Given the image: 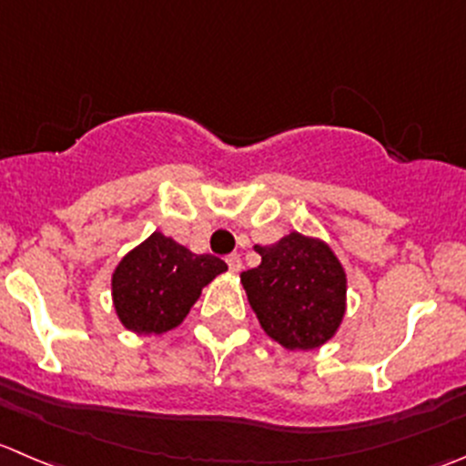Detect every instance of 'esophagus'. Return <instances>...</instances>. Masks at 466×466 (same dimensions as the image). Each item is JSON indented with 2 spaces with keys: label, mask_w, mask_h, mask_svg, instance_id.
<instances>
[{
  "label": "esophagus",
  "mask_w": 466,
  "mask_h": 466,
  "mask_svg": "<svg viewBox=\"0 0 466 466\" xmlns=\"http://www.w3.org/2000/svg\"><path fill=\"white\" fill-rule=\"evenodd\" d=\"M228 266H229V270H232V273H238V270L243 268L241 257H238L237 252H232V255H228Z\"/></svg>",
  "instance_id": "34e87169"
}]
</instances>
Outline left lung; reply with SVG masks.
Returning a JSON list of instances; mask_svg holds the SVG:
<instances>
[{"label": "left lung", "instance_id": "1", "mask_svg": "<svg viewBox=\"0 0 466 466\" xmlns=\"http://www.w3.org/2000/svg\"><path fill=\"white\" fill-rule=\"evenodd\" d=\"M255 250L261 264L243 270L241 284L264 332L289 350L329 341L346 314V270L332 248L291 232Z\"/></svg>", "mask_w": 466, "mask_h": 466}]
</instances>
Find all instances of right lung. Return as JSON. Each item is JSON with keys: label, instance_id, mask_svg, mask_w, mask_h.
Here are the masks:
<instances>
[{"label": "right lung", "instance_id": "add662e5", "mask_svg": "<svg viewBox=\"0 0 466 466\" xmlns=\"http://www.w3.org/2000/svg\"><path fill=\"white\" fill-rule=\"evenodd\" d=\"M225 270L228 264L220 257L196 255L155 232L113 270V307L132 332H168L187 319L202 289Z\"/></svg>", "mask_w": 466, "mask_h": 466}]
</instances>
